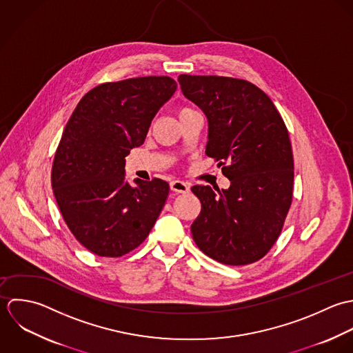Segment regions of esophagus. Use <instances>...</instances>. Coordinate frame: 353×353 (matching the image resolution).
<instances>
[{
    "label": "esophagus",
    "mask_w": 353,
    "mask_h": 353,
    "mask_svg": "<svg viewBox=\"0 0 353 353\" xmlns=\"http://www.w3.org/2000/svg\"><path fill=\"white\" fill-rule=\"evenodd\" d=\"M170 190L177 194H187L190 191V187L187 183H184L181 180H173L170 183Z\"/></svg>",
    "instance_id": "34e87169"
}]
</instances>
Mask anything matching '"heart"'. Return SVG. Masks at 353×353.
Instances as JSON below:
<instances>
[{
	"mask_svg": "<svg viewBox=\"0 0 353 353\" xmlns=\"http://www.w3.org/2000/svg\"><path fill=\"white\" fill-rule=\"evenodd\" d=\"M185 110H190V108H183L180 112H185ZM180 112H179V113H180Z\"/></svg>",
	"mask_w": 353,
	"mask_h": 353,
	"instance_id": "1",
	"label": "heart"
}]
</instances>
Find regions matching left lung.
<instances>
[{
    "label": "left lung",
    "instance_id": "8db88e82",
    "mask_svg": "<svg viewBox=\"0 0 353 353\" xmlns=\"http://www.w3.org/2000/svg\"><path fill=\"white\" fill-rule=\"evenodd\" d=\"M179 83L206 114V154L230 180L218 192L191 188L202 203L191 225L194 241L219 263H254L277 241L292 203L294 165L285 123L272 99L247 80L180 74Z\"/></svg>",
    "mask_w": 353,
    "mask_h": 353
}]
</instances>
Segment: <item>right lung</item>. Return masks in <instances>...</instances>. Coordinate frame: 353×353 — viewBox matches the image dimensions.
Returning a JSON list of instances; mask_svg holds the SVG:
<instances>
[{
	"mask_svg": "<svg viewBox=\"0 0 353 353\" xmlns=\"http://www.w3.org/2000/svg\"><path fill=\"white\" fill-rule=\"evenodd\" d=\"M177 83L145 76L103 83L77 103L57 147L52 187L76 240L98 256L119 258L139 247L162 208L169 184L125 180V157L147 137Z\"/></svg>",
	"mask_w": 353,
	"mask_h": 353,
	"instance_id": "add662e5",
	"label": "right lung"
}]
</instances>
